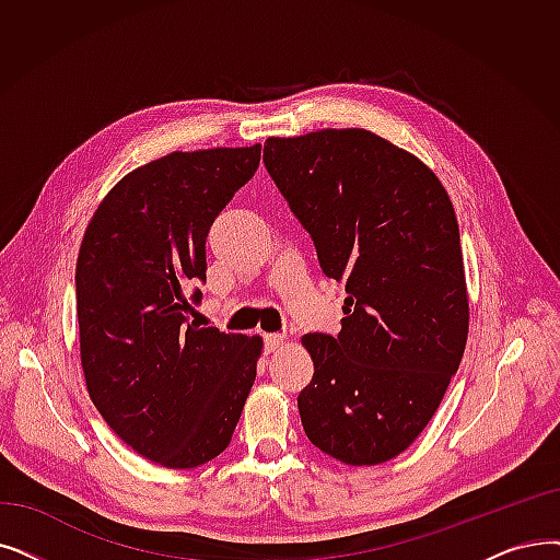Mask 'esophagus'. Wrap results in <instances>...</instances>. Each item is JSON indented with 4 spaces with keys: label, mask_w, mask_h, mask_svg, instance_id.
<instances>
[{
    "label": "esophagus",
    "mask_w": 560,
    "mask_h": 560,
    "mask_svg": "<svg viewBox=\"0 0 560 560\" xmlns=\"http://www.w3.org/2000/svg\"><path fill=\"white\" fill-rule=\"evenodd\" d=\"M283 336L281 334H270V336H265V354H272V352H277L281 346H283Z\"/></svg>",
    "instance_id": "34e87169"
}]
</instances>
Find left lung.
I'll return each mask as SVG.
<instances>
[{
    "mask_svg": "<svg viewBox=\"0 0 560 560\" xmlns=\"http://www.w3.org/2000/svg\"><path fill=\"white\" fill-rule=\"evenodd\" d=\"M262 162L348 293L338 336L302 338L304 432L346 465H382L423 432L465 354L453 203L419 158L361 128L270 137Z\"/></svg>",
    "mask_w": 560,
    "mask_h": 560,
    "instance_id": "obj_1",
    "label": "left lung"
}]
</instances>
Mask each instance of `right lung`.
Here are the masks:
<instances>
[{
  "instance_id": "obj_1",
  "label": "right lung",
  "mask_w": 560,
  "mask_h": 560,
  "mask_svg": "<svg viewBox=\"0 0 560 560\" xmlns=\"http://www.w3.org/2000/svg\"><path fill=\"white\" fill-rule=\"evenodd\" d=\"M258 162L260 143L153 160L112 187L82 240L89 396L120 440L168 469L206 465L231 444L256 380L260 336L189 323L185 288L206 281L208 231Z\"/></svg>"
}]
</instances>
